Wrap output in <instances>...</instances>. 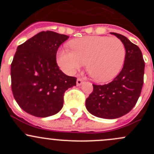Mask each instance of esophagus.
<instances>
[{
  "instance_id": "1",
  "label": "esophagus",
  "mask_w": 154,
  "mask_h": 154,
  "mask_svg": "<svg viewBox=\"0 0 154 154\" xmlns=\"http://www.w3.org/2000/svg\"><path fill=\"white\" fill-rule=\"evenodd\" d=\"M83 83V80L81 78H78L77 80V86H80Z\"/></svg>"
}]
</instances>
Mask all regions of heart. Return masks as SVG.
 Masks as SVG:
<instances>
[{
  "mask_svg": "<svg viewBox=\"0 0 154 154\" xmlns=\"http://www.w3.org/2000/svg\"><path fill=\"white\" fill-rule=\"evenodd\" d=\"M71 51L61 49L57 56L59 66L74 74L86 63V70L96 81L107 82L119 74L125 63L126 49L117 37L88 35L69 43Z\"/></svg>",
  "mask_w": 154,
  "mask_h": 154,
  "instance_id": "heart-1",
  "label": "heart"
}]
</instances>
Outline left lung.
<instances>
[{"label":"left lung","mask_w":154,"mask_h":154,"mask_svg":"<svg viewBox=\"0 0 154 154\" xmlns=\"http://www.w3.org/2000/svg\"><path fill=\"white\" fill-rule=\"evenodd\" d=\"M122 40L126 49L124 66L119 75L105 85L93 84L86 100L88 112L106 119L120 118L134 107L144 83V62L141 50L123 35L110 32Z\"/></svg>","instance_id":"obj_1"}]
</instances>
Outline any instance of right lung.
I'll return each instance as SVG.
<instances>
[{
  "mask_svg": "<svg viewBox=\"0 0 154 154\" xmlns=\"http://www.w3.org/2000/svg\"><path fill=\"white\" fill-rule=\"evenodd\" d=\"M69 36L42 31L18 46L11 64L14 98L24 111L36 117L54 116L63 106V96L77 78L57 66L59 47Z\"/></svg>",
  "mask_w": 154,
  "mask_h": 154,
  "instance_id": "obj_1",
  "label": "right lung"
}]
</instances>
